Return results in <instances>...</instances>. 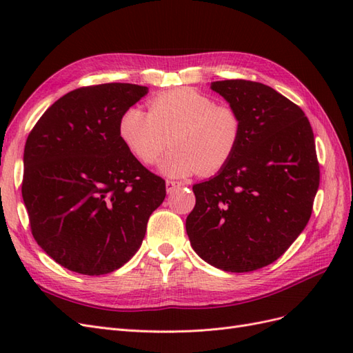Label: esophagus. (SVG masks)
I'll return each mask as SVG.
<instances>
[{"instance_id": "34e87169", "label": "esophagus", "mask_w": 353, "mask_h": 353, "mask_svg": "<svg viewBox=\"0 0 353 353\" xmlns=\"http://www.w3.org/2000/svg\"><path fill=\"white\" fill-rule=\"evenodd\" d=\"M181 185H183V183H178V181H172V179H168V181H166V191H168V194L174 193L175 190L181 188Z\"/></svg>"}]
</instances>
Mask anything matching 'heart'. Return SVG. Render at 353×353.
Listing matches in <instances>:
<instances>
[{"label": "heart", "mask_w": 353, "mask_h": 353, "mask_svg": "<svg viewBox=\"0 0 353 353\" xmlns=\"http://www.w3.org/2000/svg\"><path fill=\"white\" fill-rule=\"evenodd\" d=\"M126 150L143 165H153L166 147L174 145L159 170L179 178L199 172L215 175L236 156L243 138L240 113L216 104L193 88H176L157 94L148 101V113L126 109L117 125Z\"/></svg>", "instance_id": "obj_1"}]
</instances>
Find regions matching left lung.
<instances>
[{"mask_svg": "<svg viewBox=\"0 0 353 353\" xmlns=\"http://www.w3.org/2000/svg\"><path fill=\"white\" fill-rule=\"evenodd\" d=\"M243 119L236 156L218 175L193 185L185 221L191 248L215 268L250 272L290 248L311 218L319 165L303 110L259 82L210 83Z\"/></svg>", "mask_w": 353, "mask_h": 353, "instance_id": "obj_1", "label": "left lung"}]
</instances>
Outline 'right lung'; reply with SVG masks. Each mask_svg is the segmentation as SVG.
<instances>
[{"mask_svg":"<svg viewBox=\"0 0 353 353\" xmlns=\"http://www.w3.org/2000/svg\"><path fill=\"white\" fill-rule=\"evenodd\" d=\"M148 92L101 83L63 95L28 135L22 196L32 236L69 271L103 275L140 249L165 181L126 150L117 125Z\"/></svg>","mask_w":353,"mask_h":353,"instance_id":"1","label":"right lung"}]
</instances>
